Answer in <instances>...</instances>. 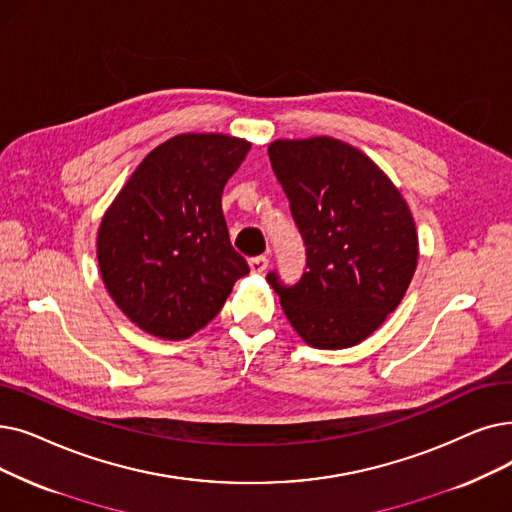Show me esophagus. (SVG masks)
<instances>
[{
    "label": "esophagus",
    "mask_w": 512,
    "mask_h": 512,
    "mask_svg": "<svg viewBox=\"0 0 512 512\" xmlns=\"http://www.w3.org/2000/svg\"><path fill=\"white\" fill-rule=\"evenodd\" d=\"M268 265H270V259L265 257V255H259V257L249 259V268H251L253 274H263L265 270H268Z\"/></svg>",
    "instance_id": "1"
}]
</instances>
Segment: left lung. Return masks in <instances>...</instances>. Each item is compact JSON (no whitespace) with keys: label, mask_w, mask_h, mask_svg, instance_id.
<instances>
[{"label":"left lung","mask_w":512,"mask_h":512,"mask_svg":"<svg viewBox=\"0 0 512 512\" xmlns=\"http://www.w3.org/2000/svg\"><path fill=\"white\" fill-rule=\"evenodd\" d=\"M268 152L307 251L297 284L276 272L268 282L307 345H358L402 303L416 272L406 198L360 148L330 136L276 140Z\"/></svg>","instance_id":"1"}]
</instances>
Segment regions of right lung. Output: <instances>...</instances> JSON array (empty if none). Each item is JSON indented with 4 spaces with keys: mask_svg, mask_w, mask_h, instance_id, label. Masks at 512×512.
I'll return each mask as SVG.
<instances>
[{
    "mask_svg": "<svg viewBox=\"0 0 512 512\" xmlns=\"http://www.w3.org/2000/svg\"><path fill=\"white\" fill-rule=\"evenodd\" d=\"M251 150L226 133H180L150 150L106 209L96 253L108 295L148 335L182 341L224 307L249 265L221 194Z\"/></svg>",
    "mask_w": 512,
    "mask_h": 512,
    "instance_id": "add662e5",
    "label": "right lung"
}]
</instances>
